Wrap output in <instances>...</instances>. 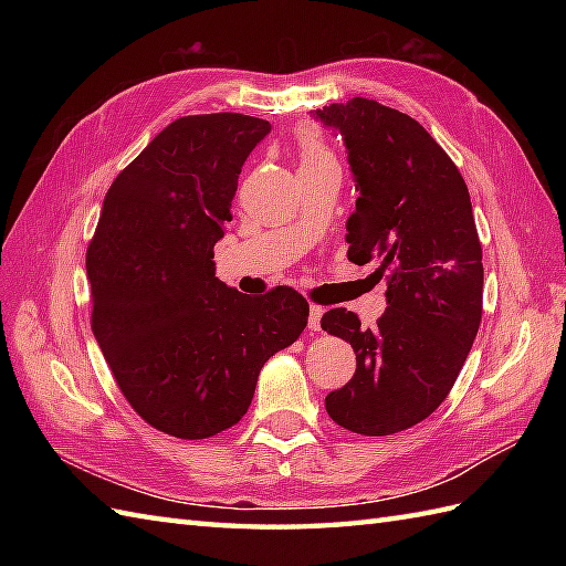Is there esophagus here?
<instances>
[{"instance_id":"1","label":"esophagus","mask_w":566,"mask_h":566,"mask_svg":"<svg viewBox=\"0 0 566 566\" xmlns=\"http://www.w3.org/2000/svg\"><path fill=\"white\" fill-rule=\"evenodd\" d=\"M321 316H323V306L311 304L308 306V328L311 331H321Z\"/></svg>"}]
</instances>
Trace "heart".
<instances>
[{"label": "heart", "instance_id": "b5f03b06", "mask_svg": "<svg viewBox=\"0 0 566 566\" xmlns=\"http://www.w3.org/2000/svg\"><path fill=\"white\" fill-rule=\"evenodd\" d=\"M296 146H298V160H302V170L304 167H314V165L333 160V155L326 148V143H323V138L311 128L298 130Z\"/></svg>", "mask_w": 566, "mask_h": 566}]
</instances>
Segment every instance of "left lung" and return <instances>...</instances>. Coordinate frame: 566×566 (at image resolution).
I'll return each instance as SVG.
<instances>
[{"instance_id":"left-lung-1","label":"left lung","mask_w":566,"mask_h":566,"mask_svg":"<svg viewBox=\"0 0 566 566\" xmlns=\"http://www.w3.org/2000/svg\"><path fill=\"white\" fill-rule=\"evenodd\" d=\"M316 118L340 130L359 191L345 223L347 260H379L389 304L371 328L347 308L323 314V331L350 340L357 357L326 411L359 436H394L444 401L482 323L472 201L450 155L408 114L355 97Z\"/></svg>"}]
</instances>
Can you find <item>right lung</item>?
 <instances>
[{
	"mask_svg": "<svg viewBox=\"0 0 566 566\" xmlns=\"http://www.w3.org/2000/svg\"><path fill=\"white\" fill-rule=\"evenodd\" d=\"M268 134L245 114L177 118L118 172L90 240L94 338L130 408L172 438L235 426L262 365L306 328L292 286L248 296L213 268L240 167Z\"/></svg>",
	"mask_w": 566,
	"mask_h": 566,
	"instance_id": "add662e5",
	"label": "right lung"
}]
</instances>
